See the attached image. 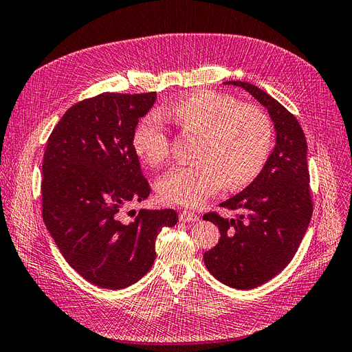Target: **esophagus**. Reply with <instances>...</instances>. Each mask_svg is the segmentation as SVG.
Masks as SVG:
<instances>
[{
	"label": "esophagus",
	"mask_w": 352,
	"mask_h": 352,
	"mask_svg": "<svg viewBox=\"0 0 352 352\" xmlns=\"http://www.w3.org/2000/svg\"><path fill=\"white\" fill-rule=\"evenodd\" d=\"M180 221H186V223H192V221H198L199 220V216L195 214L194 211H182L180 212Z\"/></svg>",
	"instance_id": "1"
}]
</instances>
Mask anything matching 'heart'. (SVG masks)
I'll use <instances>...</instances> for the list:
<instances>
[{"label":"heart","instance_id":"1","mask_svg":"<svg viewBox=\"0 0 352 352\" xmlns=\"http://www.w3.org/2000/svg\"><path fill=\"white\" fill-rule=\"evenodd\" d=\"M160 117L185 133L198 135L195 164L170 168L157 182L158 195L168 204L197 207L226 184L247 186L260 175L273 145L270 117L252 104H241L226 94L199 91L176 101ZM133 150L150 167L170 155V140L153 117L133 133Z\"/></svg>","mask_w":352,"mask_h":352}]
</instances>
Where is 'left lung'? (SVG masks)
<instances>
[{
  "label": "left lung",
  "instance_id": "obj_1",
  "mask_svg": "<svg viewBox=\"0 0 352 352\" xmlns=\"http://www.w3.org/2000/svg\"><path fill=\"white\" fill-rule=\"evenodd\" d=\"M226 83L248 91L269 110L276 146L254 182L220 204L236 211L235 217H221L217 211L202 216L220 230V239L204 254V263L221 283L252 289L291 263L310 225L313 197L307 141L296 117L269 94L248 82Z\"/></svg>",
  "mask_w": 352,
  "mask_h": 352
}]
</instances>
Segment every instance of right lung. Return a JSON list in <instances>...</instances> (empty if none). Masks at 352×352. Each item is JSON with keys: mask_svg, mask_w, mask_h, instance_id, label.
I'll return each instance as SVG.
<instances>
[{"mask_svg": "<svg viewBox=\"0 0 352 352\" xmlns=\"http://www.w3.org/2000/svg\"><path fill=\"white\" fill-rule=\"evenodd\" d=\"M155 92H102L82 100L52 129L42 160V217L63 257L83 279L122 289L153 267L155 239L177 223L168 210L123 211L151 186L133 150V133Z\"/></svg>", "mask_w": 352, "mask_h": 352, "instance_id": "right-lung-1", "label": "right lung"}]
</instances>
